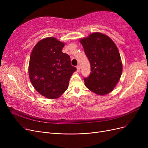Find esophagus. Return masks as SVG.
I'll list each match as a JSON object with an SVG mask.
<instances>
[{
  "label": "esophagus",
  "mask_w": 148,
  "mask_h": 148,
  "mask_svg": "<svg viewBox=\"0 0 148 148\" xmlns=\"http://www.w3.org/2000/svg\"><path fill=\"white\" fill-rule=\"evenodd\" d=\"M76 68H77V71L79 72L80 70V66L79 65H77Z\"/></svg>",
  "instance_id": "esophagus-1"
}]
</instances>
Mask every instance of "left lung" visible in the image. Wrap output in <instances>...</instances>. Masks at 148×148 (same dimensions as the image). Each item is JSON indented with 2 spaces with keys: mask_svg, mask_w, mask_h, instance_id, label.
<instances>
[{
  "mask_svg": "<svg viewBox=\"0 0 148 148\" xmlns=\"http://www.w3.org/2000/svg\"><path fill=\"white\" fill-rule=\"evenodd\" d=\"M80 42L90 64L91 73L84 78L85 86L98 95L108 94L118 83L122 71L117 47L109 37L98 32Z\"/></svg>",
  "mask_w": 148,
  "mask_h": 148,
  "instance_id": "1",
  "label": "left lung"
}]
</instances>
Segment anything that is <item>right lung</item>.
<instances>
[{
	"label": "right lung",
	"mask_w": 148,
	"mask_h": 148,
	"mask_svg": "<svg viewBox=\"0 0 148 148\" xmlns=\"http://www.w3.org/2000/svg\"><path fill=\"white\" fill-rule=\"evenodd\" d=\"M65 44L53 37L39 41L31 53L29 75L31 83L41 95L56 99L68 87L70 77L77 68L70 57L62 52Z\"/></svg>",
	"instance_id": "obj_1"
}]
</instances>
